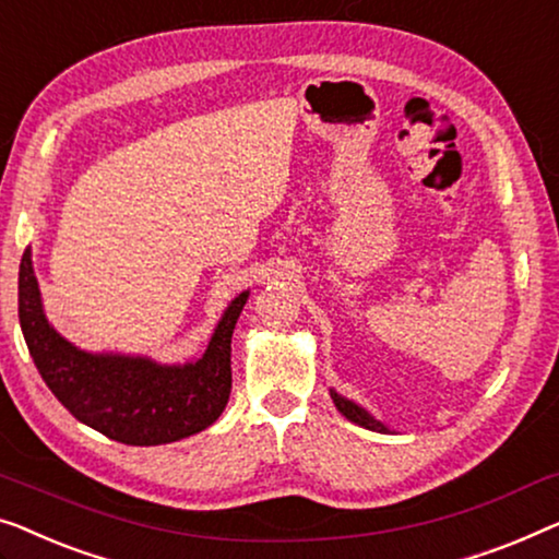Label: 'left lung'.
Here are the masks:
<instances>
[{
	"mask_svg": "<svg viewBox=\"0 0 559 559\" xmlns=\"http://www.w3.org/2000/svg\"><path fill=\"white\" fill-rule=\"evenodd\" d=\"M330 395H333V403H335V408H337L340 414H343L347 420H353V424H358V426H362V428H368V431H378V433H391V428L380 424L378 418L370 416L366 408L358 406V403L347 401L345 395H340L337 391H333V388H330Z\"/></svg>",
	"mask_w": 559,
	"mask_h": 559,
	"instance_id": "8db88e82",
	"label": "left lung"
}]
</instances>
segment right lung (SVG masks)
Listing matches in <instances>:
<instances>
[{
	"mask_svg": "<svg viewBox=\"0 0 559 559\" xmlns=\"http://www.w3.org/2000/svg\"><path fill=\"white\" fill-rule=\"evenodd\" d=\"M247 299L249 289L231 299L197 360L91 353L45 318L29 247L20 262V325L39 376L80 424L128 447L181 441L222 416L231 393V333Z\"/></svg>",
	"mask_w": 559,
	"mask_h": 559,
	"instance_id": "right-lung-1",
	"label": "right lung"
}]
</instances>
